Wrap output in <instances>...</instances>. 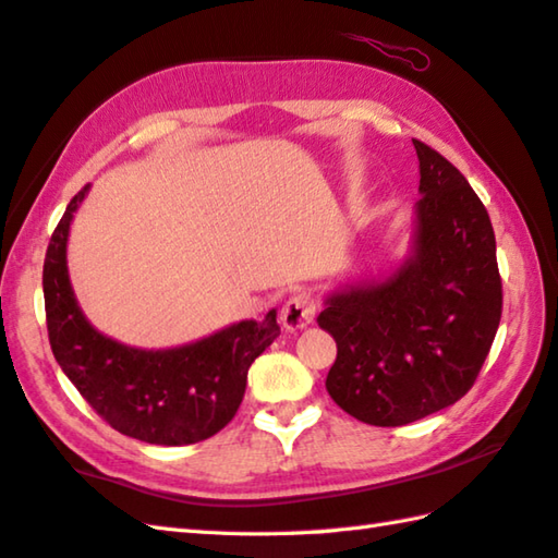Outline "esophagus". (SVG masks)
I'll list each match as a JSON object with an SVG mask.
<instances>
[{"instance_id":"34e87169","label":"esophagus","mask_w":558,"mask_h":558,"mask_svg":"<svg viewBox=\"0 0 558 558\" xmlns=\"http://www.w3.org/2000/svg\"><path fill=\"white\" fill-rule=\"evenodd\" d=\"M316 316V298L310 290H302L286 302L280 312V324L286 330H298L310 326Z\"/></svg>"}]
</instances>
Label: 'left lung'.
<instances>
[{
  "mask_svg": "<svg viewBox=\"0 0 558 558\" xmlns=\"http://www.w3.org/2000/svg\"><path fill=\"white\" fill-rule=\"evenodd\" d=\"M412 144L422 194L412 254L381 282L330 294L316 318L338 345L330 398L374 426L417 422L465 396L504 306L487 208L456 165Z\"/></svg>",
  "mask_w": 558,
  "mask_h": 558,
  "instance_id": "8db88e82",
  "label": "left lung"
}]
</instances>
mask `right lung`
Returning a JSON list of instances; mask_svg holds the SVG:
<instances>
[{
  "label": "right lung",
  "instance_id": "right-lung-1",
  "mask_svg": "<svg viewBox=\"0 0 558 558\" xmlns=\"http://www.w3.org/2000/svg\"><path fill=\"white\" fill-rule=\"evenodd\" d=\"M88 184L69 201L43 266L47 336L57 364L112 429L156 446L204 441L244 398L248 366L280 336L276 310L192 345L136 350L98 333L78 310L66 270L69 225Z\"/></svg>",
  "mask_w": 558,
  "mask_h": 558
}]
</instances>
